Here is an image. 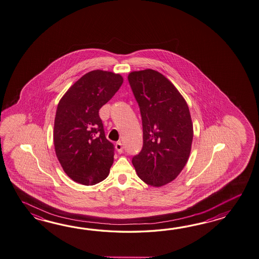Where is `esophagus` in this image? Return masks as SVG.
I'll return each mask as SVG.
<instances>
[{"mask_svg":"<svg viewBox=\"0 0 259 259\" xmlns=\"http://www.w3.org/2000/svg\"><path fill=\"white\" fill-rule=\"evenodd\" d=\"M115 149L119 153H121L122 152V150H123V147H122V144L121 142H118V143H116L115 145Z\"/></svg>","mask_w":259,"mask_h":259,"instance_id":"obj_1","label":"esophagus"}]
</instances>
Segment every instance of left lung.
<instances>
[{
  "label": "left lung",
  "instance_id": "8db88e82",
  "mask_svg": "<svg viewBox=\"0 0 259 259\" xmlns=\"http://www.w3.org/2000/svg\"><path fill=\"white\" fill-rule=\"evenodd\" d=\"M128 80L143 126V148L133 157V165L146 184L161 187L177 179L189 160L193 139L189 106L172 82L154 69L132 71Z\"/></svg>",
  "mask_w": 259,
  "mask_h": 259
}]
</instances>
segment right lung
<instances>
[{
  "instance_id": "1",
  "label": "right lung",
  "mask_w": 259,
  "mask_h": 259,
  "mask_svg": "<svg viewBox=\"0 0 259 259\" xmlns=\"http://www.w3.org/2000/svg\"><path fill=\"white\" fill-rule=\"evenodd\" d=\"M122 81L120 74L92 70L69 87L58 103L55 150L64 172L77 183L98 184L109 176L114 146L105 137L98 111Z\"/></svg>"
}]
</instances>
